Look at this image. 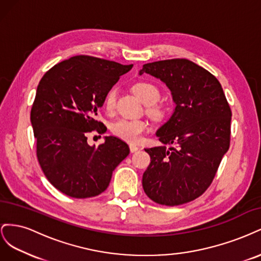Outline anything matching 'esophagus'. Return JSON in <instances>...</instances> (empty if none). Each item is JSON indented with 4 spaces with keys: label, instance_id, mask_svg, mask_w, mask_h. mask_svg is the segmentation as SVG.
I'll use <instances>...</instances> for the list:
<instances>
[{
    "label": "esophagus",
    "instance_id": "obj_1",
    "mask_svg": "<svg viewBox=\"0 0 261 261\" xmlns=\"http://www.w3.org/2000/svg\"><path fill=\"white\" fill-rule=\"evenodd\" d=\"M138 147L137 146H135V145H129V150H130V152H136V151H138Z\"/></svg>",
    "mask_w": 261,
    "mask_h": 261
}]
</instances>
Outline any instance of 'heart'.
I'll list each match as a JSON object with an SVG mask.
<instances>
[{"label": "heart", "instance_id": "heart-1", "mask_svg": "<svg viewBox=\"0 0 261 261\" xmlns=\"http://www.w3.org/2000/svg\"><path fill=\"white\" fill-rule=\"evenodd\" d=\"M134 92L136 96L144 102L147 106H152L156 103L160 98V90L156 86L150 83L141 82L134 86ZM116 99V90L113 88L109 90L105 98V106L107 110L111 111L115 106ZM153 113H159L158 110H153ZM148 125L145 121L141 120H126V118H121L116 121L111 126V132L113 135L123 139L127 143L136 144L143 137L144 133L147 130Z\"/></svg>", "mask_w": 261, "mask_h": 261}]
</instances>
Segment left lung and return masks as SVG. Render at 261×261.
<instances>
[{"mask_svg":"<svg viewBox=\"0 0 261 261\" xmlns=\"http://www.w3.org/2000/svg\"><path fill=\"white\" fill-rule=\"evenodd\" d=\"M167 85L175 109L156 130L163 145L146 148L150 162L143 175L146 195L177 206L204 193L230 147L231 116L222 87L203 67L186 59L158 61L139 70Z\"/></svg>","mask_w":261,"mask_h":261,"instance_id":"1","label":"left lung"}]
</instances>
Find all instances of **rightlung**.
<instances>
[{"label": "right lung", "instance_id": "obj_1", "mask_svg": "<svg viewBox=\"0 0 261 261\" xmlns=\"http://www.w3.org/2000/svg\"><path fill=\"white\" fill-rule=\"evenodd\" d=\"M133 64L77 55L54 65L38 85L30 112L37 156L50 183L73 198H89L108 188L114 169L129 153L114 136L89 146L87 134L106 133L94 120L109 90Z\"/></svg>", "mask_w": 261, "mask_h": 261}]
</instances>
